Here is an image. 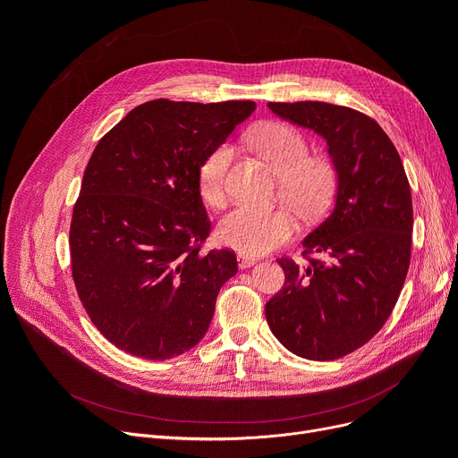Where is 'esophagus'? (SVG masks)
I'll return each mask as SVG.
<instances>
[{"instance_id": "1", "label": "esophagus", "mask_w": 458, "mask_h": 458, "mask_svg": "<svg viewBox=\"0 0 458 458\" xmlns=\"http://www.w3.org/2000/svg\"><path fill=\"white\" fill-rule=\"evenodd\" d=\"M237 263H239V267H242V269H247V267L254 266L256 259H254L252 256H247V254H243V252H239V254H237Z\"/></svg>"}]
</instances>
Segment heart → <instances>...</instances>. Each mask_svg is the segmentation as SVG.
Segmentation results:
<instances>
[{"label":"heart","instance_id":"obj_1","mask_svg":"<svg viewBox=\"0 0 458 458\" xmlns=\"http://www.w3.org/2000/svg\"><path fill=\"white\" fill-rule=\"evenodd\" d=\"M249 140L280 176V197L299 216L311 219L325 209L334 191V165L325 156H308V142L299 130L284 123H263L249 133ZM232 157V144L223 142L200 163L199 191L206 204H225ZM293 228L292 215L285 209L242 204L223 216L216 233L226 247L258 256L282 245Z\"/></svg>","mask_w":458,"mask_h":458}]
</instances>
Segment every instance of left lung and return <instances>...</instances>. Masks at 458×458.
<instances>
[{
  "label": "left lung",
  "instance_id": "left-lung-1",
  "mask_svg": "<svg viewBox=\"0 0 458 458\" xmlns=\"http://www.w3.org/2000/svg\"><path fill=\"white\" fill-rule=\"evenodd\" d=\"M267 107L321 135L335 171L334 208L302 242L304 254L323 259L280 258L285 282L266 304L287 351L327 362L368 344L392 314L411 266V185L394 142L368 114L325 102Z\"/></svg>",
  "mask_w": 458,
  "mask_h": 458
}]
</instances>
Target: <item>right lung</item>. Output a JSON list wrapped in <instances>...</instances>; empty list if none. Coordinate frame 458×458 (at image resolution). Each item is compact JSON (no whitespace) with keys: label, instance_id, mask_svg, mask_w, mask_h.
I'll return each instance as SVG.
<instances>
[{"label":"right lung","instance_id":"obj_1","mask_svg":"<svg viewBox=\"0 0 458 458\" xmlns=\"http://www.w3.org/2000/svg\"><path fill=\"white\" fill-rule=\"evenodd\" d=\"M254 109L152 100L96 144L72 213V276L94 327L124 352L174 358L208 332L237 259L200 250L211 226L199 166Z\"/></svg>","mask_w":458,"mask_h":458}]
</instances>
